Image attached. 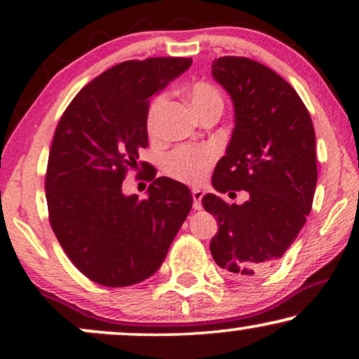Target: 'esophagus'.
Masks as SVG:
<instances>
[{
  "instance_id": "34e87169",
  "label": "esophagus",
  "mask_w": 359,
  "mask_h": 359,
  "mask_svg": "<svg viewBox=\"0 0 359 359\" xmlns=\"http://www.w3.org/2000/svg\"><path fill=\"white\" fill-rule=\"evenodd\" d=\"M203 198H204V191L193 189V208L196 210L203 209Z\"/></svg>"
}]
</instances>
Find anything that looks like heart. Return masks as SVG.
Returning a JSON list of instances; mask_svg holds the SVG:
<instances>
[{
	"label": "heart",
	"instance_id": "1",
	"mask_svg": "<svg viewBox=\"0 0 359 359\" xmlns=\"http://www.w3.org/2000/svg\"><path fill=\"white\" fill-rule=\"evenodd\" d=\"M166 101V95L156 96L149 107V114H147V129L151 135L158 132V124L161 112H163ZM189 101L194 111L203 114L204 111L210 107L220 106L222 107V96L219 90L210 83L199 81L194 83L189 90ZM215 155L210 149L205 147H180L171 151L165 160V170L171 178L183 181L188 184H199L203 183L208 176L210 166L214 165Z\"/></svg>",
	"mask_w": 359,
	"mask_h": 359
}]
</instances>
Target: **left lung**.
<instances>
[{"instance_id":"8db88e82","label":"left lung","mask_w":359,"mask_h":359,"mask_svg":"<svg viewBox=\"0 0 359 359\" xmlns=\"http://www.w3.org/2000/svg\"><path fill=\"white\" fill-rule=\"evenodd\" d=\"M212 76L235 111L232 139L212 186L219 193L248 191L250 199L237 205L204 196V209L219 220L210 253L229 276H257L286 253L311 212L316 132L296 90L263 63L220 57L212 62Z\"/></svg>"}]
</instances>
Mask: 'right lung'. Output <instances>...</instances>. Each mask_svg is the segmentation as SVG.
<instances>
[{
	"instance_id": "1",
	"label": "right lung",
	"mask_w": 359,
	"mask_h": 359,
	"mask_svg": "<svg viewBox=\"0 0 359 359\" xmlns=\"http://www.w3.org/2000/svg\"><path fill=\"white\" fill-rule=\"evenodd\" d=\"M193 60L154 57L109 68L63 112L48 154V220L63 252L91 281L107 287L142 283L161 266L188 217L193 196L183 183L151 181L147 198L126 196L122 181L149 147L150 97ZM145 161L140 166L147 171Z\"/></svg>"
}]
</instances>
